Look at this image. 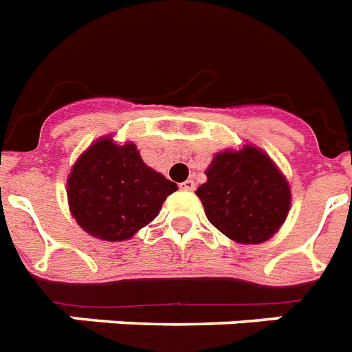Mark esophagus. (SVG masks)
Listing matches in <instances>:
<instances>
[{"label":"esophagus","mask_w":352,"mask_h":352,"mask_svg":"<svg viewBox=\"0 0 352 352\" xmlns=\"http://www.w3.org/2000/svg\"><path fill=\"white\" fill-rule=\"evenodd\" d=\"M181 188H182V190H186V192H193V190H195L197 186H195V182H193L192 179H188V181L182 182Z\"/></svg>","instance_id":"1"}]
</instances>
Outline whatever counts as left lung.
<instances>
[{"mask_svg": "<svg viewBox=\"0 0 352 352\" xmlns=\"http://www.w3.org/2000/svg\"><path fill=\"white\" fill-rule=\"evenodd\" d=\"M195 193L210 223L243 245L270 239L290 210L285 175L265 151L248 144L215 155Z\"/></svg>", "mask_w": 352, "mask_h": 352, "instance_id": "obj_1", "label": "left lung"}]
</instances>
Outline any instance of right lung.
I'll use <instances>...</instances> for the list:
<instances>
[{"label": "right lung", "instance_id": "1", "mask_svg": "<svg viewBox=\"0 0 352 352\" xmlns=\"http://www.w3.org/2000/svg\"><path fill=\"white\" fill-rule=\"evenodd\" d=\"M175 182L144 164L137 146L96 140L67 177L69 210L82 228L102 241L131 239L159 215Z\"/></svg>", "mask_w": 352, "mask_h": 352}]
</instances>
